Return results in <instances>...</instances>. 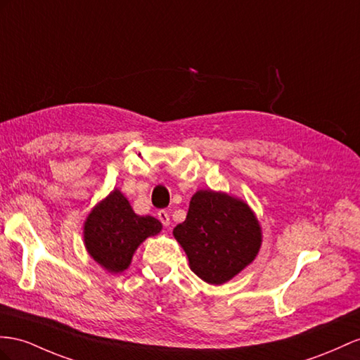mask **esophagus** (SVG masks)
Instances as JSON below:
<instances>
[{
    "label": "esophagus",
    "instance_id": "1",
    "mask_svg": "<svg viewBox=\"0 0 360 360\" xmlns=\"http://www.w3.org/2000/svg\"><path fill=\"white\" fill-rule=\"evenodd\" d=\"M158 219H160V222L164 226H169L170 225V214L165 210H160L158 211Z\"/></svg>",
    "mask_w": 360,
    "mask_h": 360
}]
</instances>
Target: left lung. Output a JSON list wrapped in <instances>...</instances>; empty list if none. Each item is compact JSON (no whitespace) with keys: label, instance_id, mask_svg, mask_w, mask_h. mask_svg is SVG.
Wrapping results in <instances>:
<instances>
[{"label":"left lung","instance_id":"left-lung-1","mask_svg":"<svg viewBox=\"0 0 360 360\" xmlns=\"http://www.w3.org/2000/svg\"><path fill=\"white\" fill-rule=\"evenodd\" d=\"M190 268L210 284L231 280L254 259L262 245L259 220L245 202L211 190L190 200L186 220L173 229Z\"/></svg>","mask_w":360,"mask_h":360}]
</instances>
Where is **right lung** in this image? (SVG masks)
Instances as JSON below:
<instances>
[{"label":"right lung","mask_w":360,"mask_h":360,"mask_svg":"<svg viewBox=\"0 0 360 360\" xmlns=\"http://www.w3.org/2000/svg\"><path fill=\"white\" fill-rule=\"evenodd\" d=\"M161 231L152 216H136L127 199L114 190L91 211L85 222L86 250L109 272L124 271L140 243Z\"/></svg>","instance_id":"1"}]
</instances>
